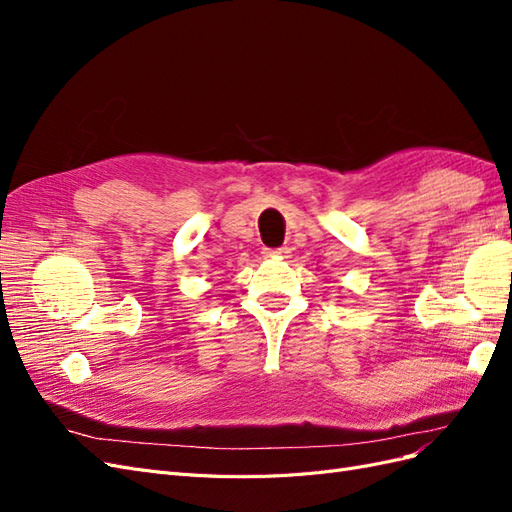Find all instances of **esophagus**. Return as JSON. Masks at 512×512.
Wrapping results in <instances>:
<instances>
[{"label": "esophagus", "mask_w": 512, "mask_h": 512, "mask_svg": "<svg viewBox=\"0 0 512 512\" xmlns=\"http://www.w3.org/2000/svg\"><path fill=\"white\" fill-rule=\"evenodd\" d=\"M267 258H288L290 247H277V250H267Z\"/></svg>", "instance_id": "esophagus-1"}]
</instances>
